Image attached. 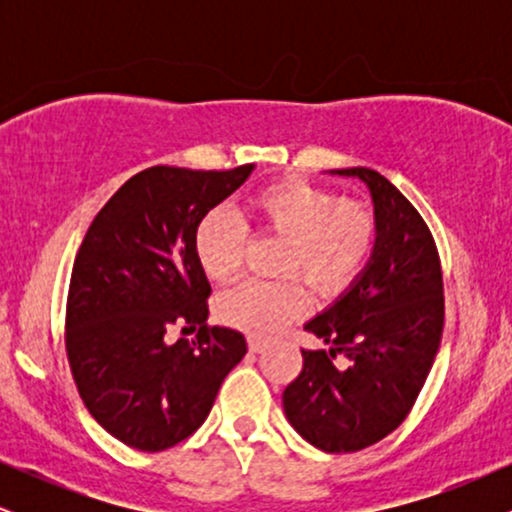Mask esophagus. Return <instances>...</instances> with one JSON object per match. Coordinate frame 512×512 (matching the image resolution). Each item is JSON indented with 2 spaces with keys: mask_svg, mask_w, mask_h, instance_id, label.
<instances>
[{
  "mask_svg": "<svg viewBox=\"0 0 512 512\" xmlns=\"http://www.w3.org/2000/svg\"><path fill=\"white\" fill-rule=\"evenodd\" d=\"M248 346H250L252 354H260V351L267 349V342H264V339H260V337H250Z\"/></svg>",
  "mask_w": 512,
  "mask_h": 512,
  "instance_id": "esophagus-1",
  "label": "esophagus"
}]
</instances>
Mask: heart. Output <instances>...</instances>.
Masks as SVG:
<instances>
[{"label": "heart", "instance_id": "b5f03b06", "mask_svg": "<svg viewBox=\"0 0 512 512\" xmlns=\"http://www.w3.org/2000/svg\"><path fill=\"white\" fill-rule=\"evenodd\" d=\"M260 236L284 238L279 274L301 276L317 296H337L361 274L375 248V219L356 202H339L332 190L303 178L264 185L248 204ZM248 231L228 211H209L195 231V255L207 279L226 284L240 272ZM298 279L243 281L216 301L221 322L248 334H272L303 315Z\"/></svg>", "mask_w": 512, "mask_h": 512}]
</instances>
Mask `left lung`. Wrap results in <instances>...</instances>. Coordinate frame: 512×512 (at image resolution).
Instances as JSON below:
<instances>
[{
	"label": "left lung",
	"mask_w": 512,
	"mask_h": 512,
	"mask_svg": "<svg viewBox=\"0 0 512 512\" xmlns=\"http://www.w3.org/2000/svg\"><path fill=\"white\" fill-rule=\"evenodd\" d=\"M330 173L368 187L375 248L349 289L305 322L327 349H301L284 414L315 448L356 452L395 431L426 383L443 334V272L426 221L390 180L370 168Z\"/></svg>",
	"instance_id": "obj_1"
}]
</instances>
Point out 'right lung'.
<instances>
[{"label": "right lung", "mask_w": 512, "mask_h": 512, "mask_svg": "<svg viewBox=\"0 0 512 512\" xmlns=\"http://www.w3.org/2000/svg\"><path fill=\"white\" fill-rule=\"evenodd\" d=\"M252 170L146 168L108 199L76 252L69 368L93 419L129 448L158 452L192 436L248 354L243 334L207 325L195 231ZM173 324L199 326L198 339L170 345Z\"/></svg>", "instance_id": "add662e5"}]
</instances>
